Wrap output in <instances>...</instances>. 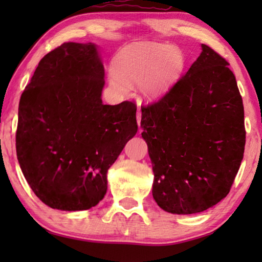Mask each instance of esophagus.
Segmentation results:
<instances>
[{
  "label": "esophagus",
  "mask_w": 262,
  "mask_h": 262,
  "mask_svg": "<svg viewBox=\"0 0 262 262\" xmlns=\"http://www.w3.org/2000/svg\"><path fill=\"white\" fill-rule=\"evenodd\" d=\"M141 119H142L141 110H137V113H136V120H137V125H139V127H141Z\"/></svg>",
  "instance_id": "1"
}]
</instances>
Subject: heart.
<instances>
[{"label": "heart", "mask_w": 262, "mask_h": 262, "mask_svg": "<svg viewBox=\"0 0 262 262\" xmlns=\"http://www.w3.org/2000/svg\"><path fill=\"white\" fill-rule=\"evenodd\" d=\"M183 66V55L170 46L157 43L130 46L115 57V70L110 73V83L117 90L125 91L127 81H140L149 75L144 91L156 97L173 83Z\"/></svg>", "instance_id": "1"}]
</instances>
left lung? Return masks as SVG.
Segmentation results:
<instances>
[{
    "label": "left lung",
    "mask_w": 262,
    "mask_h": 262,
    "mask_svg": "<svg viewBox=\"0 0 262 262\" xmlns=\"http://www.w3.org/2000/svg\"><path fill=\"white\" fill-rule=\"evenodd\" d=\"M141 111L157 205L188 215L227 196L246 139L243 99L229 62L202 43L188 72Z\"/></svg>",
    "instance_id": "1"
}]
</instances>
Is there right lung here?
<instances>
[{
    "label": "right lung",
    "instance_id": "add662e5",
    "mask_svg": "<svg viewBox=\"0 0 262 262\" xmlns=\"http://www.w3.org/2000/svg\"><path fill=\"white\" fill-rule=\"evenodd\" d=\"M104 67L95 43L63 42L42 57L21 94L16 152L48 207L85 210L103 200L107 170L137 132L136 105L101 101Z\"/></svg>",
    "mask_w": 262,
    "mask_h": 262
}]
</instances>
